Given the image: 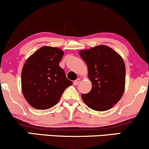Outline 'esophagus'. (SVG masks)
I'll use <instances>...</instances> for the list:
<instances>
[{
	"instance_id": "obj_1",
	"label": "esophagus",
	"mask_w": 149,
	"mask_h": 149,
	"mask_svg": "<svg viewBox=\"0 0 149 149\" xmlns=\"http://www.w3.org/2000/svg\"><path fill=\"white\" fill-rule=\"evenodd\" d=\"M80 82V78H78V79L77 80H74V81H73V85H77L78 84V83H79Z\"/></svg>"
}]
</instances>
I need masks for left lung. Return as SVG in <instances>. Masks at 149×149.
I'll list each match as a JSON object with an SVG mask.
<instances>
[{
  "instance_id": "1",
  "label": "left lung",
  "mask_w": 149,
  "mask_h": 149,
  "mask_svg": "<svg viewBox=\"0 0 149 149\" xmlns=\"http://www.w3.org/2000/svg\"><path fill=\"white\" fill-rule=\"evenodd\" d=\"M80 56L86 63L92 90L82 95L89 108L104 111L117 104L124 93L125 65L121 56L107 45H97L81 50Z\"/></svg>"
}]
</instances>
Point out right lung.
I'll use <instances>...</instances> for the list:
<instances>
[{
  "label": "right lung",
  "mask_w": 149,
  "mask_h": 149,
  "mask_svg": "<svg viewBox=\"0 0 149 149\" xmlns=\"http://www.w3.org/2000/svg\"><path fill=\"white\" fill-rule=\"evenodd\" d=\"M64 53L58 47L44 46L25 61L22 71V90L32 107L42 110L50 109L72 85L59 65Z\"/></svg>",
  "instance_id": "1"
}]
</instances>
